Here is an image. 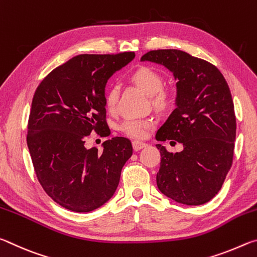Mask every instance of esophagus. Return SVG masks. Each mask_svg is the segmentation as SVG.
Segmentation results:
<instances>
[{"mask_svg":"<svg viewBox=\"0 0 257 257\" xmlns=\"http://www.w3.org/2000/svg\"><path fill=\"white\" fill-rule=\"evenodd\" d=\"M147 144L146 143H143V142H139V141H134L133 142V147H134V151H139L142 149H144V147H146Z\"/></svg>","mask_w":257,"mask_h":257,"instance_id":"esophagus-1","label":"esophagus"}]
</instances>
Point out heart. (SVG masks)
<instances>
[{
    "label": "heart",
    "mask_w": 257,
    "mask_h": 257,
    "mask_svg": "<svg viewBox=\"0 0 257 257\" xmlns=\"http://www.w3.org/2000/svg\"><path fill=\"white\" fill-rule=\"evenodd\" d=\"M135 84L151 95L152 103L159 108H167L172 103V94L163 87V76L152 67H139L130 75ZM120 88L116 84H110L105 90V105L108 111H114L118 104ZM154 127L153 119L127 118L120 124V130L134 138H145Z\"/></svg>",
    "instance_id": "1"
}]
</instances>
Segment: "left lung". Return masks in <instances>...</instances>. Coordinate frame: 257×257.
Listing matches in <instances>:
<instances>
[{
	"label": "left lung",
	"mask_w": 257,
	"mask_h": 257,
	"mask_svg": "<svg viewBox=\"0 0 257 257\" xmlns=\"http://www.w3.org/2000/svg\"><path fill=\"white\" fill-rule=\"evenodd\" d=\"M141 60L163 64L178 80L177 107L155 138L173 139L184 150L173 154L156 145V184L173 201L201 205L219 193L232 164L236 115L229 86L214 64L184 51H150Z\"/></svg>",
	"instance_id": "left-lung-1"
}]
</instances>
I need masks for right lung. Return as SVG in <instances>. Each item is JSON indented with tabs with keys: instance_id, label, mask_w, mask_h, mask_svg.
<instances>
[{
	"instance_id": "obj_1",
	"label": "right lung",
	"mask_w": 257,
	"mask_h": 257,
	"mask_svg": "<svg viewBox=\"0 0 257 257\" xmlns=\"http://www.w3.org/2000/svg\"><path fill=\"white\" fill-rule=\"evenodd\" d=\"M134 52L80 54L52 70L35 90L27 145L45 193L67 210L90 212L110 199L133 155L132 142L113 137L104 150L85 149L92 132L108 135L104 88Z\"/></svg>"
}]
</instances>
